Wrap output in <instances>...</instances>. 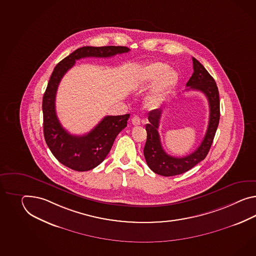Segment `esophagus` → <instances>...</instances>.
I'll return each instance as SVG.
<instances>
[{
	"label": "esophagus",
	"instance_id": "1",
	"mask_svg": "<svg viewBox=\"0 0 256 256\" xmlns=\"http://www.w3.org/2000/svg\"><path fill=\"white\" fill-rule=\"evenodd\" d=\"M131 122L134 126L140 125V118L138 116H134L132 119H131Z\"/></svg>",
	"mask_w": 256,
	"mask_h": 256
}]
</instances>
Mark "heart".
<instances>
[{
    "mask_svg": "<svg viewBox=\"0 0 256 256\" xmlns=\"http://www.w3.org/2000/svg\"><path fill=\"white\" fill-rule=\"evenodd\" d=\"M178 80V72L173 68H169L168 64L154 62L147 64L142 69L138 80L144 85L150 84L156 80V82L150 94L145 98V106L149 109H152L159 106L164 94L174 86Z\"/></svg>",
    "mask_w": 256,
    "mask_h": 256,
    "instance_id": "1",
    "label": "heart"
}]
</instances>
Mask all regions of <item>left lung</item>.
<instances>
[{"label":"left lung","mask_w":256,"mask_h":256,"mask_svg":"<svg viewBox=\"0 0 256 256\" xmlns=\"http://www.w3.org/2000/svg\"><path fill=\"white\" fill-rule=\"evenodd\" d=\"M192 62L194 72L186 84L188 87L186 90H195L206 95L210 108L208 128L202 144L192 154L184 157H174L168 154L162 149L158 133L162 109H156L149 112L148 120L150 123L145 126L147 140L144 146V157L148 166L156 174L164 176L183 174L202 161L209 152L218 126L220 102L216 83L197 59L192 57Z\"/></svg>","instance_id":"obj_1"}]
</instances>
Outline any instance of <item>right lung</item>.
Here are the masks:
<instances>
[{
    "mask_svg": "<svg viewBox=\"0 0 256 256\" xmlns=\"http://www.w3.org/2000/svg\"><path fill=\"white\" fill-rule=\"evenodd\" d=\"M128 52L130 49L124 46H85L64 58L54 69L42 100L44 138L52 154L69 168L88 171L99 166L109 154L119 132L126 126L130 114L107 116L87 134L71 135L57 118L56 96L59 83L75 64L76 60L85 57H111Z\"/></svg>",
    "mask_w": 256,
    "mask_h": 256,
    "instance_id": "right-lung-1",
    "label": "right lung"
}]
</instances>
